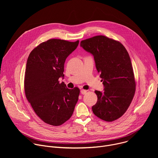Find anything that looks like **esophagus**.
<instances>
[{
  "mask_svg": "<svg viewBox=\"0 0 158 158\" xmlns=\"http://www.w3.org/2000/svg\"><path fill=\"white\" fill-rule=\"evenodd\" d=\"M86 93H87V91H86V90L82 89L81 91V93L82 94H86Z\"/></svg>",
  "mask_w": 158,
  "mask_h": 158,
  "instance_id": "obj_1",
  "label": "esophagus"
}]
</instances>
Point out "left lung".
<instances>
[{"mask_svg": "<svg viewBox=\"0 0 158 158\" xmlns=\"http://www.w3.org/2000/svg\"><path fill=\"white\" fill-rule=\"evenodd\" d=\"M81 47L93 55L104 87L102 93L95 91L98 101L92 107L93 113L105 121H115L125 113L136 91L129 55L120 42L104 35L83 40Z\"/></svg>", "mask_w": 158, "mask_h": 158, "instance_id": "left-lung-1", "label": "left lung"}]
</instances>
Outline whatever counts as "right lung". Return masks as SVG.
Instances as JSON below:
<instances>
[{"label": "right lung", "instance_id": "add662e5", "mask_svg": "<svg viewBox=\"0 0 158 158\" xmlns=\"http://www.w3.org/2000/svg\"><path fill=\"white\" fill-rule=\"evenodd\" d=\"M79 40L52 39L40 44L30 53L24 79L27 101L44 123L58 126L72 116L80 90L67 88L59 79L64 77L66 58L77 47Z\"/></svg>", "mask_w": 158, "mask_h": 158}]
</instances>
